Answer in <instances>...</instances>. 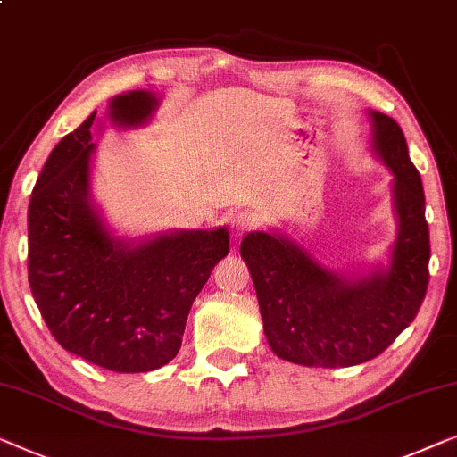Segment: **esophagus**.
<instances>
[{"label": "esophagus", "mask_w": 457, "mask_h": 457, "mask_svg": "<svg viewBox=\"0 0 457 457\" xmlns=\"http://www.w3.org/2000/svg\"><path fill=\"white\" fill-rule=\"evenodd\" d=\"M258 228V217L254 213H248V211H242V213L234 215L231 220V236L242 237L244 234Z\"/></svg>", "instance_id": "1"}]
</instances>
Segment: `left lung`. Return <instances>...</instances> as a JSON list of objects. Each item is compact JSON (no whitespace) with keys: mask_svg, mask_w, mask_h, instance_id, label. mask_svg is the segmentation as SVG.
<instances>
[{"mask_svg":"<svg viewBox=\"0 0 457 457\" xmlns=\"http://www.w3.org/2000/svg\"><path fill=\"white\" fill-rule=\"evenodd\" d=\"M370 117L373 154L394 174L398 236L390 267L351 278L277 231H252L242 240L269 346L291 363L351 367L381 355L419 314L427 294L431 246L423 182L398 122L376 111Z\"/></svg>","mask_w":457,"mask_h":457,"instance_id":"8db88e82","label":"left lung"}]
</instances>
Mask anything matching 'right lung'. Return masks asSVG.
<instances>
[{"instance_id": "1", "label": "right lung", "mask_w": 457, "mask_h": 457, "mask_svg": "<svg viewBox=\"0 0 457 457\" xmlns=\"http://www.w3.org/2000/svg\"><path fill=\"white\" fill-rule=\"evenodd\" d=\"M158 98L127 92L111 120L139 127ZM65 135L40 170L29 205V283L65 351L119 373H145L179 353L195 297L229 250V231H170L131 244L114 237L90 201V129Z\"/></svg>"}]
</instances>
